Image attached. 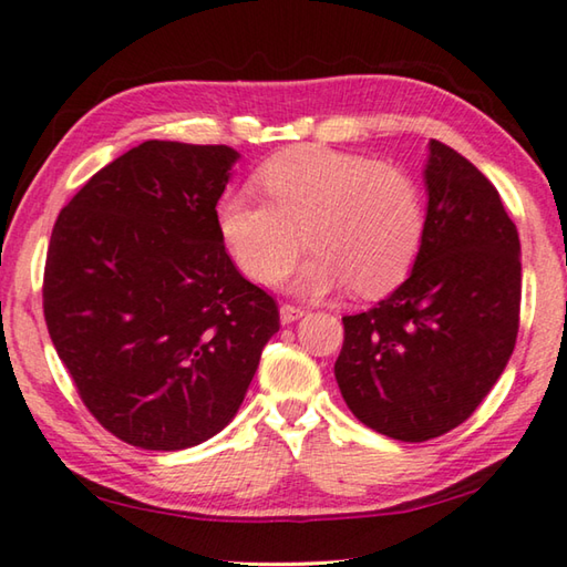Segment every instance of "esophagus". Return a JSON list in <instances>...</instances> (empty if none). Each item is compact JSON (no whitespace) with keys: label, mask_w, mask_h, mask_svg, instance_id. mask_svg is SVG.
<instances>
[{"label":"esophagus","mask_w":567,"mask_h":567,"mask_svg":"<svg viewBox=\"0 0 567 567\" xmlns=\"http://www.w3.org/2000/svg\"><path fill=\"white\" fill-rule=\"evenodd\" d=\"M305 315V307H297V305H282L280 307V320L282 324H290L295 320H300Z\"/></svg>","instance_id":"esophagus-1"}]
</instances>
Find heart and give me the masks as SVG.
Returning <instances> with one entry per match:
<instances>
[{"label":"heart","mask_w":567,"mask_h":567,"mask_svg":"<svg viewBox=\"0 0 567 567\" xmlns=\"http://www.w3.org/2000/svg\"><path fill=\"white\" fill-rule=\"evenodd\" d=\"M257 185L270 203L225 195L219 237L239 270L272 282L307 243L315 249L285 275L300 295L350 287L378 297L405 280L425 237V205L405 169L352 152L302 145L267 159Z\"/></svg>","instance_id":"b5f03b06"}]
</instances>
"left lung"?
Instances as JSON below:
<instances>
[{
	"mask_svg": "<svg viewBox=\"0 0 567 567\" xmlns=\"http://www.w3.org/2000/svg\"><path fill=\"white\" fill-rule=\"evenodd\" d=\"M425 237L395 292L342 318L334 378L352 415L402 443L473 415L511 360L520 320V239L483 172L430 140Z\"/></svg>",
	"mask_w": 567,
	"mask_h": 567,
	"instance_id": "1",
	"label": "left lung"
}]
</instances>
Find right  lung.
<instances>
[{
	"mask_svg": "<svg viewBox=\"0 0 567 567\" xmlns=\"http://www.w3.org/2000/svg\"><path fill=\"white\" fill-rule=\"evenodd\" d=\"M237 159L227 145L147 140L54 223L47 330L84 405L134 447L185 450L227 427L280 330L217 229Z\"/></svg>",
	"mask_w": 567,
	"mask_h": 567,
	"instance_id": "add662e5",
	"label": "right lung"
}]
</instances>
